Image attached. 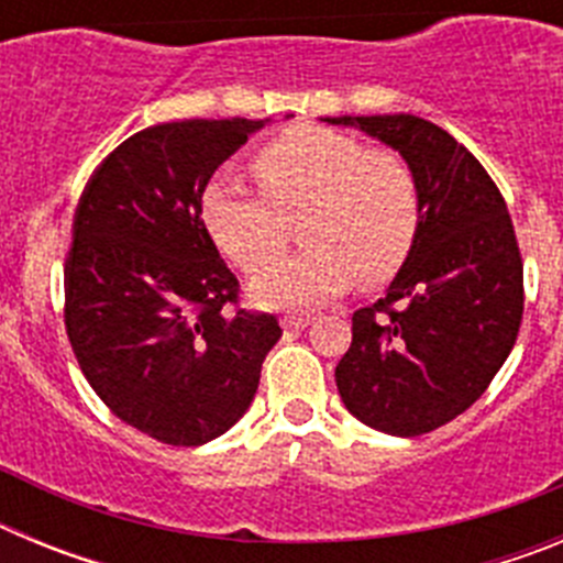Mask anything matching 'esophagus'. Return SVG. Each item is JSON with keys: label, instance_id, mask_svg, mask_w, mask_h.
Returning a JSON list of instances; mask_svg holds the SVG:
<instances>
[{"label": "esophagus", "instance_id": "34e87169", "mask_svg": "<svg viewBox=\"0 0 563 563\" xmlns=\"http://www.w3.org/2000/svg\"><path fill=\"white\" fill-rule=\"evenodd\" d=\"M310 316H285L282 318V327L285 330H305V327H310Z\"/></svg>", "mask_w": 563, "mask_h": 563}]
</instances>
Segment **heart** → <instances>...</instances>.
Wrapping results in <instances>:
<instances>
[{"mask_svg":"<svg viewBox=\"0 0 563 563\" xmlns=\"http://www.w3.org/2000/svg\"><path fill=\"white\" fill-rule=\"evenodd\" d=\"M262 188L233 174L213 177L202 194V220L213 242L245 271L284 246L287 216L306 213L311 247L277 260L251 278V298L271 310H305L355 282H389L409 258L420 231V183L406 157L369 148L352 134L296 126L253 157Z\"/></svg>","mask_w":563,"mask_h":563,"instance_id":"b5f03b06","label":"heart"}]
</instances>
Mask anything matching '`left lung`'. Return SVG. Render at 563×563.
I'll list each match as a JSON object with an SVG mask.
<instances>
[{
	"instance_id": "1",
	"label": "left lung",
	"mask_w": 563,
	"mask_h": 563,
	"mask_svg": "<svg viewBox=\"0 0 563 563\" xmlns=\"http://www.w3.org/2000/svg\"><path fill=\"white\" fill-rule=\"evenodd\" d=\"M400 152L420 183V231L386 296L352 316L335 366L343 406L369 429L417 437L471 409L514 350L525 267L499 188L474 154L417 114H341Z\"/></svg>"
}]
</instances>
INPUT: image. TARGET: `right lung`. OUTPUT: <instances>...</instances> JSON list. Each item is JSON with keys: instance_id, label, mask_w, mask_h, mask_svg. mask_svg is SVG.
<instances>
[{"instance_id": "right-lung-1", "label": "right lung", "mask_w": 563, "mask_h": 563, "mask_svg": "<svg viewBox=\"0 0 563 563\" xmlns=\"http://www.w3.org/2000/svg\"><path fill=\"white\" fill-rule=\"evenodd\" d=\"M267 121H174L132 134L92 172L64 262V324L114 417L166 445H202L245 415L276 316L236 310L239 282L202 222L213 172Z\"/></svg>"}]
</instances>
